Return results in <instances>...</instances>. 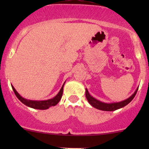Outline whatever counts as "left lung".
<instances>
[{"instance_id": "left-lung-1", "label": "left lung", "mask_w": 149, "mask_h": 149, "mask_svg": "<svg viewBox=\"0 0 149 149\" xmlns=\"http://www.w3.org/2000/svg\"><path fill=\"white\" fill-rule=\"evenodd\" d=\"M138 88H136L135 92L129 97V98L126 99V100L122 101V102H113V103H105V102H102L100 100H97L95 97H93L90 95V93H89L87 88L86 90H85V96H86V98L87 100H88L89 103L91 104L92 107H95V109H99V110L102 111H113L121 109V108L127 105V104L134 99L136 92H137Z\"/></svg>"}]
</instances>
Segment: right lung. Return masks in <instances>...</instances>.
<instances>
[{
	"label": "right lung",
	"mask_w": 149,
	"mask_h": 149,
	"mask_svg": "<svg viewBox=\"0 0 149 149\" xmlns=\"http://www.w3.org/2000/svg\"><path fill=\"white\" fill-rule=\"evenodd\" d=\"M64 83L63 84L62 87H61L60 90H59V92H58V94L55 97H53L52 99H49V100H42V101L26 100V99L22 97L21 95L17 92V90H15L14 87H13V85H12V88H13L15 95H16L17 97L19 99V100H20V102H22L24 104H25L26 106H27V107H31V108H33V109H36L45 110V109H49V107L57 105V104L59 103V101L61 100V97H62L63 88H64Z\"/></svg>",
	"instance_id": "1"
}]
</instances>
